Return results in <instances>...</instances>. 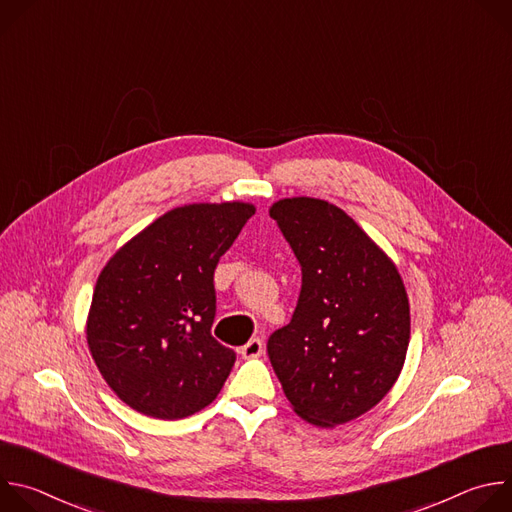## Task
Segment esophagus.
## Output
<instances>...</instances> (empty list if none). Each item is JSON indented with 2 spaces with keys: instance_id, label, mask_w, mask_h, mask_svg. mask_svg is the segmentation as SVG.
I'll return each instance as SVG.
<instances>
[{
  "instance_id": "34e87169",
  "label": "esophagus",
  "mask_w": 512,
  "mask_h": 512,
  "mask_svg": "<svg viewBox=\"0 0 512 512\" xmlns=\"http://www.w3.org/2000/svg\"><path fill=\"white\" fill-rule=\"evenodd\" d=\"M241 354L245 358H257L263 354V340L261 338H251L243 348H241Z\"/></svg>"
}]
</instances>
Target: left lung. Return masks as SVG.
<instances>
[{"label":"left lung","instance_id":"1","mask_svg":"<svg viewBox=\"0 0 512 512\" xmlns=\"http://www.w3.org/2000/svg\"><path fill=\"white\" fill-rule=\"evenodd\" d=\"M269 216L302 265L291 322L267 340L294 411L334 427L371 411L395 385L411 334L409 298L391 257L338 206L283 198Z\"/></svg>","mask_w":512,"mask_h":512}]
</instances>
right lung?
Listing matches in <instances>:
<instances>
[{"label":"right lung","instance_id":"1","mask_svg":"<svg viewBox=\"0 0 512 512\" xmlns=\"http://www.w3.org/2000/svg\"><path fill=\"white\" fill-rule=\"evenodd\" d=\"M253 214L249 202L178 206L99 273L87 342L99 373L131 409L184 419L221 393L237 356L210 334L214 269Z\"/></svg>","mask_w":512,"mask_h":512}]
</instances>
